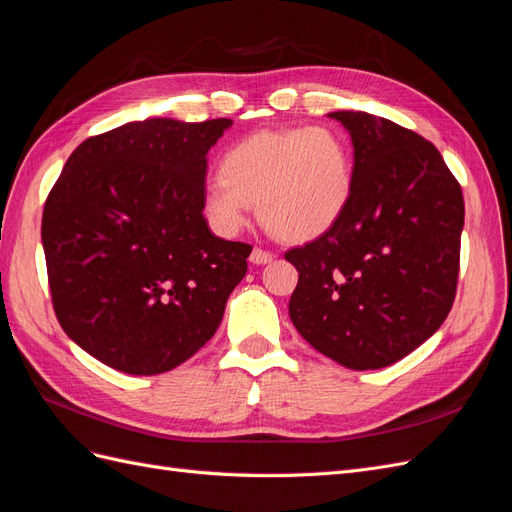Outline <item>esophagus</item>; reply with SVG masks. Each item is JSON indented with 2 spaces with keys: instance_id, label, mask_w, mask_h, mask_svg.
<instances>
[{
  "instance_id": "esophagus-1",
  "label": "esophagus",
  "mask_w": 512,
  "mask_h": 512,
  "mask_svg": "<svg viewBox=\"0 0 512 512\" xmlns=\"http://www.w3.org/2000/svg\"><path fill=\"white\" fill-rule=\"evenodd\" d=\"M273 258H275V254L269 250H262V247H254L250 254V260L254 262V265H267V262H271Z\"/></svg>"
}]
</instances>
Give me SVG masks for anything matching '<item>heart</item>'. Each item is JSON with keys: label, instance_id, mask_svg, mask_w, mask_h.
Wrapping results in <instances>:
<instances>
[{"label": "heart", "instance_id": "obj_1", "mask_svg": "<svg viewBox=\"0 0 512 512\" xmlns=\"http://www.w3.org/2000/svg\"><path fill=\"white\" fill-rule=\"evenodd\" d=\"M352 183V151L339 130H262L226 149L220 175L205 183L203 207L215 228L237 232L258 203L260 222L275 237L305 243L339 222Z\"/></svg>", "mask_w": 512, "mask_h": 512}]
</instances>
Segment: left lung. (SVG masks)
I'll list each match as a JSON object with an SVG mask.
<instances>
[{
  "label": "left lung",
  "instance_id": "obj_1",
  "mask_svg": "<svg viewBox=\"0 0 512 512\" xmlns=\"http://www.w3.org/2000/svg\"><path fill=\"white\" fill-rule=\"evenodd\" d=\"M329 117L352 138V196L329 232L286 252L299 271L288 312L324 356L380 369L421 346L451 312L463 194L423 136L363 111Z\"/></svg>",
  "mask_w": 512,
  "mask_h": 512
}]
</instances>
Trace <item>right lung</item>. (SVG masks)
<instances>
[{
	"mask_svg": "<svg viewBox=\"0 0 512 512\" xmlns=\"http://www.w3.org/2000/svg\"><path fill=\"white\" fill-rule=\"evenodd\" d=\"M230 119L153 117L72 151L42 213L61 329L100 363L156 376L218 331L252 245L203 215L207 153Z\"/></svg>",
	"mask_w": 512,
	"mask_h": 512,
	"instance_id": "1",
	"label": "right lung"
}]
</instances>
